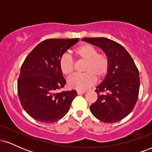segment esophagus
Returning a JSON list of instances; mask_svg holds the SVG:
<instances>
[{
	"instance_id": "1",
	"label": "esophagus",
	"mask_w": 152,
	"mask_h": 152,
	"mask_svg": "<svg viewBox=\"0 0 152 152\" xmlns=\"http://www.w3.org/2000/svg\"><path fill=\"white\" fill-rule=\"evenodd\" d=\"M86 93V91H82V90H77V94L79 95V94H83Z\"/></svg>"
}]
</instances>
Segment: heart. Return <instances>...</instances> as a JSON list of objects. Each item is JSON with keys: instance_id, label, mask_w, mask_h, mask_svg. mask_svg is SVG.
Segmentation results:
<instances>
[{"instance_id": "obj_1", "label": "heart", "mask_w": 152, "mask_h": 152, "mask_svg": "<svg viewBox=\"0 0 152 152\" xmlns=\"http://www.w3.org/2000/svg\"><path fill=\"white\" fill-rule=\"evenodd\" d=\"M75 56L86 63L83 71L85 73L77 74L68 81V86L74 89L83 90L96 82V79L104 78L109 73L110 61L105 53H98V49L89 43H84L75 48ZM59 69L64 76L69 77L74 71V61L69 54H64L59 59Z\"/></svg>"}]
</instances>
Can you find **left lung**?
Returning <instances> with one entry per match:
<instances>
[{"label":"left lung","mask_w":152,"mask_h":152,"mask_svg":"<svg viewBox=\"0 0 152 152\" xmlns=\"http://www.w3.org/2000/svg\"><path fill=\"white\" fill-rule=\"evenodd\" d=\"M99 47L109 57V73L95 91L96 102L90 106L91 112L100 121L114 123L132 112L139 96L140 79L137 66L127 50L119 43L106 38H84Z\"/></svg>","instance_id":"8db88e82"}]
</instances>
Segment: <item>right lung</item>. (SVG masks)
<instances>
[{"label": "right lung", "mask_w": 152, "mask_h": 152, "mask_svg": "<svg viewBox=\"0 0 152 152\" xmlns=\"http://www.w3.org/2000/svg\"><path fill=\"white\" fill-rule=\"evenodd\" d=\"M78 41V38L45 40L23 63L18 94L23 109L35 120L53 123L69 111L77 93L75 90L56 92L66 84L58 63L61 56Z\"/></svg>", "instance_id": "right-lung-1"}]
</instances>
